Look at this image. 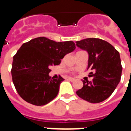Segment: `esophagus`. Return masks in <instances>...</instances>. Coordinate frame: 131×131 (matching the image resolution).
Masks as SVG:
<instances>
[{"label":"esophagus","mask_w":131,"mask_h":131,"mask_svg":"<svg viewBox=\"0 0 131 131\" xmlns=\"http://www.w3.org/2000/svg\"><path fill=\"white\" fill-rule=\"evenodd\" d=\"M68 80L69 81H71V82H73V81H75V79H74V78H68Z\"/></svg>","instance_id":"1"}]
</instances>
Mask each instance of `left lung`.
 Masks as SVG:
<instances>
[{
	"mask_svg": "<svg viewBox=\"0 0 131 131\" xmlns=\"http://www.w3.org/2000/svg\"><path fill=\"white\" fill-rule=\"evenodd\" d=\"M77 46L87 51L92 81H83L78 96L91 103L104 101L112 94L121 77L120 54L110 43L100 38H90L77 41Z\"/></svg>",
	"mask_w": 131,
	"mask_h": 131,
	"instance_id": "1",
	"label": "left lung"
}]
</instances>
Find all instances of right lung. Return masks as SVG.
I'll return each mask as SVG.
<instances>
[{
	"instance_id": "right-lung-1",
	"label": "right lung",
	"mask_w": 131,
	"mask_h": 131,
	"mask_svg": "<svg viewBox=\"0 0 131 131\" xmlns=\"http://www.w3.org/2000/svg\"><path fill=\"white\" fill-rule=\"evenodd\" d=\"M75 48L71 40L55 42L46 37L24 43L13 57L11 70L13 83L21 98L37 106L55 98L64 79L49 77L50 68L60 64L66 54Z\"/></svg>"
}]
</instances>
